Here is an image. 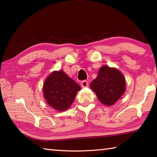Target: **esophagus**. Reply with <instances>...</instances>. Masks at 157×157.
I'll return each mask as SVG.
<instances>
[{
  "label": "esophagus",
  "mask_w": 157,
  "mask_h": 157,
  "mask_svg": "<svg viewBox=\"0 0 157 157\" xmlns=\"http://www.w3.org/2000/svg\"><path fill=\"white\" fill-rule=\"evenodd\" d=\"M81 85H82V88H84V87H87L89 86V82H88V81H86V80H84V81L82 82Z\"/></svg>",
  "instance_id": "obj_1"
}]
</instances>
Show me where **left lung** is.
Returning <instances> with one entry per match:
<instances>
[{"label": "left lung", "mask_w": 157, "mask_h": 157, "mask_svg": "<svg viewBox=\"0 0 157 157\" xmlns=\"http://www.w3.org/2000/svg\"><path fill=\"white\" fill-rule=\"evenodd\" d=\"M125 86V79L121 71L107 66L100 68L97 78L90 84L100 102L107 106L113 105L120 99Z\"/></svg>", "instance_id": "8db88e82"}]
</instances>
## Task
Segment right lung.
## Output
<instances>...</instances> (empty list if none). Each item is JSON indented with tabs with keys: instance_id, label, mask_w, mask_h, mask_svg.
I'll list each match as a JSON object with an SVG mask.
<instances>
[{
	"instance_id": "add662e5",
	"label": "right lung",
	"mask_w": 157,
	"mask_h": 157,
	"mask_svg": "<svg viewBox=\"0 0 157 157\" xmlns=\"http://www.w3.org/2000/svg\"><path fill=\"white\" fill-rule=\"evenodd\" d=\"M81 87L62 70L54 71L44 82L43 91L46 102L54 109L63 111L71 107Z\"/></svg>"
}]
</instances>
